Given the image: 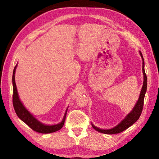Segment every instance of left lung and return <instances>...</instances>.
I'll return each instance as SVG.
<instances>
[{
  "label": "left lung",
  "mask_w": 159,
  "mask_h": 159,
  "mask_svg": "<svg viewBox=\"0 0 159 159\" xmlns=\"http://www.w3.org/2000/svg\"><path fill=\"white\" fill-rule=\"evenodd\" d=\"M140 55L141 57H142V59H143L142 70H143V83L142 89H141L140 95H139V98L138 100L136 105L133 108V111H132L125 118V119L121 121L120 124H118L117 126L111 128V129L102 130V129H100V128L96 127L95 126H93V124H92V127L98 132H100V133H104V134H108L120 133L126 129H127L128 128H129L130 126H132V125H133L134 123H135L136 121L139 120L143 108L144 97L147 89V76L146 74V72H145L144 61H143L142 54H141V52H140Z\"/></svg>",
  "instance_id": "left-lung-1"
}]
</instances>
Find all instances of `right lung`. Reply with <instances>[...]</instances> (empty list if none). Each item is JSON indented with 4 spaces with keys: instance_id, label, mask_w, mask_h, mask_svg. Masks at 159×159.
<instances>
[{
    "instance_id": "obj_1",
    "label": "right lung",
    "mask_w": 159,
    "mask_h": 159,
    "mask_svg": "<svg viewBox=\"0 0 159 159\" xmlns=\"http://www.w3.org/2000/svg\"><path fill=\"white\" fill-rule=\"evenodd\" d=\"M16 66H15L14 70H13L12 82H13V105L17 116H18V117L20 120H22L24 122L27 124L32 130L38 132V133H44V134L51 133L60 130L61 128L63 127L64 123H65L67 109L66 110L65 115H64L62 121L58 124L52 125V126H48V125L43 124L42 123L39 122V121L37 120L35 118L25 109V107L23 106V104H22L21 102H20V100L19 99L18 92H17L16 82H15V72H16Z\"/></svg>"
}]
</instances>
